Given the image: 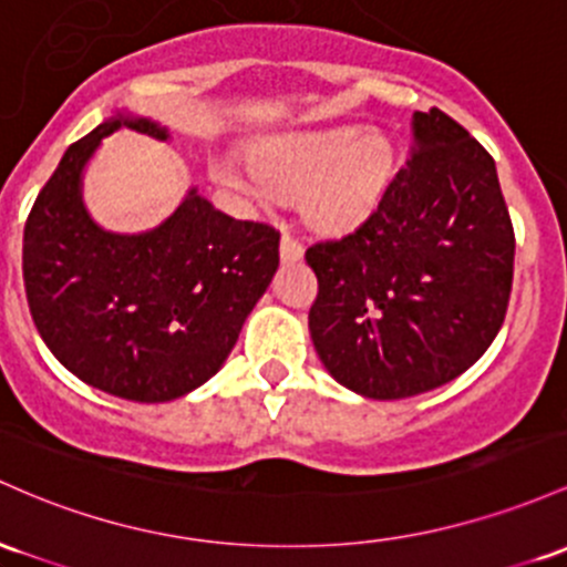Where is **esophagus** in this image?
<instances>
[{
    "label": "esophagus",
    "mask_w": 567,
    "mask_h": 567,
    "mask_svg": "<svg viewBox=\"0 0 567 567\" xmlns=\"http://www.w3.org/2000/svg\"><path fill=\"white\" fill-rule=\"evenodd\" d=\"M279 258H282V264H296V260H301L303 258L301 241H296L293 236L285 234L282 241H279Z\"/></svg>",
    "instance_id": "esophagus-1"
}]
</instances>
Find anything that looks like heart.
Segmentation results:
<instances>
[{"label":"heart","instance_id":"b5f03b06","mask_svg":"<svg viewBox=\"0 0 567 567\" xmlns=\"http://www.w3.org/2000/svg\"><path fill=\"white\" fill-rule=\"evenodd\" d=\"M398 172L393 140L363 126L285 132L258 140L247 166L215 161L213 179L236 196L271 204L277 193H301L303 223L322 236L363 228L388 198Z\"/></svg>","mask_w":567,"mask_h":567}]
</instances>
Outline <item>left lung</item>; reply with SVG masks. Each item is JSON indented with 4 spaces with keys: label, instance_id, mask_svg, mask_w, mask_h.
<instances>
[{
    "label": "left lung",
    "instance_id": "obj_1",
    "mask_svg": "<svg viewBox=\"0 0 567 567\" xmlns=\"http://www.w3.org/2000/svg\"><path fill=\"white\" fill-rule=\"evenodd\" d=\"M309 333L336 382L374 401L457 379L506 317L514 228L493 155L439 107L414 112L406 169L379 213L309 247Z\"/></svg>",
    "mask_w": 567,
    "mask_h": 567
}]
</instances>
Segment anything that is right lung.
<instances>
[{
  "instance_id": "right-lung-1",
  "label": "right lung",
  "mask_w": 567,
  "mask_h": 567,
  "mask_svg": "<svg viewBox=\"0 0 567 567\" xmlns=\"http://www.w3.org/2000/svg\"><path fill=\"white\" fill-rule=\"evenodd\" d=\"M121 128L169 142V128L112 112L61 155L23 228L29 312L66 371L102 393L164 403L223 369L279 266V234L234 220L190 185L158 226H99L83 198L91 158Z\"/></svg>"
}]
</instances>
